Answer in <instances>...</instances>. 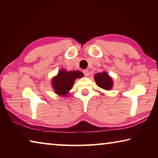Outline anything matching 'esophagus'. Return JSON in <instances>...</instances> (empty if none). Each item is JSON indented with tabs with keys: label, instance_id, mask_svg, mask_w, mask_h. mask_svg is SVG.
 I'll use <instances>...</instances> for the list:
<instances>
[{
	"label": "esophagus",
	"instance_id": "1",
	"mask_svg": "<svg viewBox=\"0 0 158 158\" xmlns=\"http://www.w3.org/2000/svg\"><path fill=\"white\" fill-rule=\"evenodd\" d=\"M83 73H84V75H85V77H88V76L89 75V71L88 70V69H84V70L83 71Z\"/></svg>",
	"mask_w": 158,
	"mask_h": 158
}]
</instances>
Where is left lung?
Returning a JSON list of instances; mask_svg holds the SVG:
<instances>
[{
    "label": "left lung",
    "mask_w": 158,
    "mask_h": 158,
    "mask_svg": "<svg viewBox=\"0 0 158 158\" xmlns=\"http://www.w3.org/2000/svg\"><path fill=\"white\" fill-rule=\"evenodd\" d=\"M94 79L96 84L104 90H109L113 88V79L105 71L102 72V73L95 74L94 76Z\"/></svg>",
    "instance_id": "1"
}]
</instances>
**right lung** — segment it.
Instances as JSON below:
<instances>
[{
    "label": "right lung",
    "instance_id": "obj_1",
    "mask_svg": "<svg viewBox=\"0 0 158 158\" xmlns=\"http://www.w3.org/2000/svg\"><path fill=\"white\" fill-rule=\"evenodd\" d=\"M83 77L84 74L79 70L67 71L65 69H61L57 75L52 79V88L57 95L68 97V95L69 94V90L73 89L75 80Z\"/></svg>",
    "mask_w": 158,
    "mask_h": 158
}]
</instances>
